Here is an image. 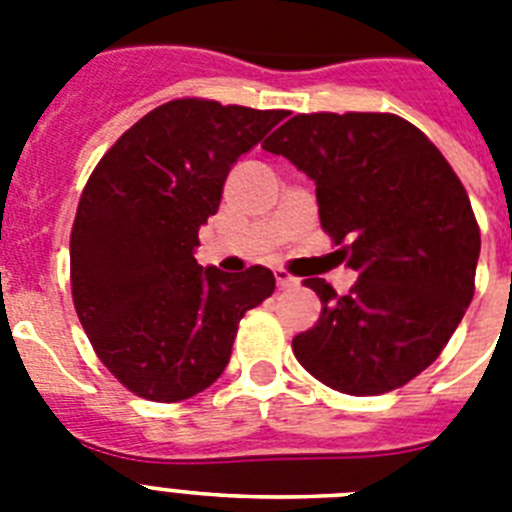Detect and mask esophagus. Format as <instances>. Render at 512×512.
Listing matches in <instances>:
<instances>
[{"label": "esophagus", "mask_w": 512, "mask_h": 512, "mask_svg": "<svg viewBox=\"0 0 512 512\" xmlns=\"http://www.w3.org/2000/svg\"><path fill=\"white\" fill-rule=\"evenodd\" d=\"M273 276H276V286H278V289H291V286H296V283H299L294 276H291V273H286V270H283V268H278L276 273H273Z\"/></svg>", "instance_id": "obj_1"}]
</instances>
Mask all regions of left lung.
Wrapping results in <instances>:
<instances>
[{
  "mask_svg": "<svg viewBox=\"0 0 512 512\" xmlns=\"http://www.w3.org/2000/svg\"><path fill=\"white\" fill-rule=\"evenodd\" d=\"M315 182L320 226L359 273L349 294L325 278L294 338L309 375L349 395L401 388L435 362L474 299L479 223L435 143L395 114H296L263 143Z\"/></svg>",
  "mask_w": 512,
  "mask_h": 512,
  "instance_id": "8db88e82",
  "label": "left lung"
}]
</instances>
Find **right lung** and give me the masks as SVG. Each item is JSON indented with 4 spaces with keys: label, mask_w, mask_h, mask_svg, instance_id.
I'll use <instances>...</instances> for the list:
<instances>
[{
    "label": "right lung",
    "mask_w": 512,
    "mask_h": 512,
    "mask_svg": "<svg viewBox=\"0 0 512 512\" xmlns=\"http://www.w3.org/2000/svg\"><path fill=\"white\" fill-rule=\"evenodd\" d=\"M283 117L176 98L132 124L90 174L70 236L72 302L98 359L140 398L176 403L210 388L244 312L276 289L263 265L221 273L197 265L195 249L236 158Z\"/></svg>",
    "instance_id": "add662e5"
}]
</instances>
